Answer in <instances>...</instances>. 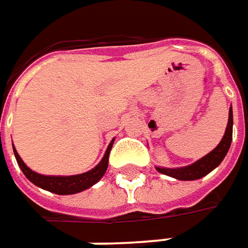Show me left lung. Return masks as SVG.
Segmentation results:
<instances>
[{
	"label": "left lung",
	"instance_id": "1",
	"mask_svg": "<svg viewBox=\"0 0 248 248\" xmlns=\"http://www.w3.org/2000/svg\"><path fill=\"white\" fill-rule=\"evenodd\" d=\"M232 124H233V118H232V107H230V117H228V124L225 129V134L221 138L220 144L208 153L206 156H203L202 159L195 161L193 164L187 167H181V168H164V167H156V170L159 172L172 176L175 179L179 181H195V179H201L202 176L208 175L210 171H213L217 166H220V163L223 161L224 157L227 156L228 149H230L231 142H232Z\"/></svg>",
	"mask_w": 248,
	"mask_h": 248
}]
</instances>
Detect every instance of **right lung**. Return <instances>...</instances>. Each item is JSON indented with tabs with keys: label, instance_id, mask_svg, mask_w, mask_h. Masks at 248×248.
Returning <instances> with one entry per match:
<instances>
[{
	"label": "right lung",
	"instance_id": "1",
	"mask_svg": "<svg viewBox=\"0 0 248 248\" xmlns=\"http://www.w3.org/2000/svg\"><path fill=\"white\" fill-rule=\"evenodd\" d=\"M112 144H114V140L110 142V145H108L107 151H106L104 156H103L102 161L95 168H92L88 172L80 173V175H72V176H47V175H40V173L32 171L31 168H28V167L25 166V163L18 156L15 146H13V152H15V156H16V160H17L18 167L21 168V171L27 176V179L31 181L35 186L45 188L47 191H51L54 194L69 195L84 191V190L93 186L95 183H97L102 179L103 175L107 171V167H108V156H110Z\"/></svg>",
	"mask_w": 248,
	"mask_h": 248
}]
</instances>
